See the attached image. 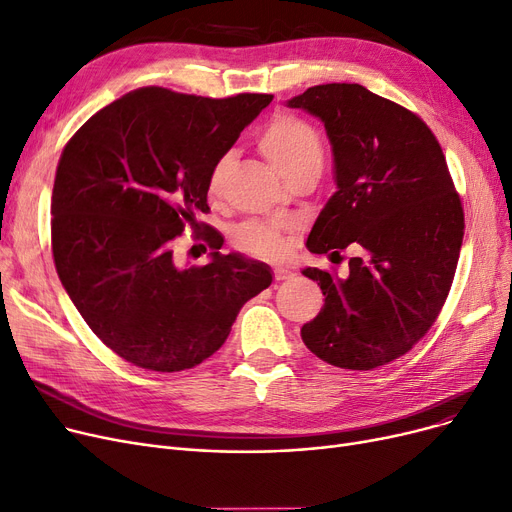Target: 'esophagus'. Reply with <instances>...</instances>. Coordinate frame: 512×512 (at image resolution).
<instances>
[{
  "instance_id": "1",
  "label": "esophagus",
  "mask_w": 512,
  "mask_h": 512,
  "mask_svg": "<svg viewBox=\"0 0 512 512\" xmlns=\"http://www.w3.org/2000/svg\"><path fill=\"white\" fill-rule=\"evenodd\" d=\"M292 279V273L288 269H275V281H285Z\"/></svg>"
}]
</instances>
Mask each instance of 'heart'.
Masks as SVG:
<instances>
[{"mask_svg": "<svg viewBox=\"0 0 512 512\" xmlns=\"http://www.w3.org/2000/svg\"><path fill=\"white\" fill-rule=\"evenodd\" d=\"M258 147L267 157L275 170L285 178L294 180L306 172H321L323 166V145L319 132L306 124L304 119L292 113L275 115L258 134ZM235 163L233 153H222L208 174V191L218 195L227 182ZM235 243L243 252L254 256L271 258L281 254L283 237L269 222L248 220L237 227Z\"/></svg>", "mask_w": 512, "mask_h": 512, "instance_id": "b5f03b06", "label": "heart"}]
</instances>
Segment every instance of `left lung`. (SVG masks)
Masks as SVG:
<instances>
[{
  "label": "left lung",
  "mask_w": 512,
  "mask_h": 512,
  "mask_svg": "<svg viewBox=\"0 0 512 512\" xmlns=\"http://www.w3.org/2000/svg\"><path fill=\"white\" fill-rule=\"evenodd\" d=\"M288 107L319 117L334 153L336 193L306 248L340 254L349 273L306 267L325 296L302 342L342 370H374L431 330L452 288L464 212L445 155L424 121L359 84L313 86Z\"/></svg>",
  "instance_id": "8db88e82"
}]
</instances>
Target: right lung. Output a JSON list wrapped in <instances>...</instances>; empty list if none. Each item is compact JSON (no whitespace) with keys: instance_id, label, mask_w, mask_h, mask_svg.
Masks as SVG:
<instances>
[{"instance_id":"1","label":"right lung","mask_w":512,"mask_h":512,"mask_svg":"<svg viewBox=\"0 0 512 512\" xmlns=\"http://www.w3.org/2000/svg\"><path fill=\"white\" fill-rule=\"evenodd\" d=\"M271 94L203 98L140 88L92 115L60 155L52 191V254L75 309L113 353L151 372L214 355L241 306L273 273L239 252L178 267L174 239L199 229L208 174Z\"/></svg>"}]
</instances>
